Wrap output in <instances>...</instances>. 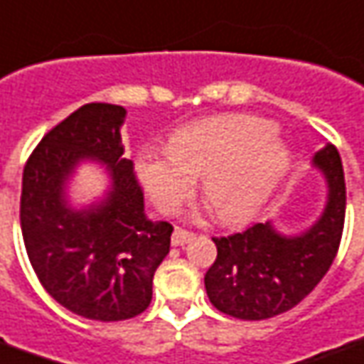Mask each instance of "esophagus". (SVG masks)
Instances as JSON below:
<instances>
[{"label":"esophagus","instance_id":"esophagus-1","mask_svg":"<svg viewBox=\"0 0 364 364\" xmlns=\"http://www.w3.org/2000/svg\"><path fill=\"white\" fill-rule=\"evenodd\" d=\"M192 237H194L192 232H186V230H182V228H176L174 234H172V245H184L188 244Z\"/></svg>","mask_w":364,"mask_h":364}]
</instances>
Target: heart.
<instances>
[{"label":"heart","instance_id":"obj_1","mask_svg":"<svg viewBox=\"0 0 364 364\" xmlns=\"http://www.w3.org/2000/svg\"><path fill=\"white\" fill-rule=\"evenodd\" d=\"M291 162L272 120L210 117L178 129L166 152H144L136 174L160 212H174L200 176L202 196L224 224L250 220L272 198Z\"/></svg>","mask_w":364,"mask_h":364}]
</instances>
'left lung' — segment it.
<instances>
[{
    "label": "left lung",
    "instance_id": "8db88e82",
    "mask_svg": "<svg viewBox=\"0 0 364 364\" xmlns=\"http://www.w3.org/2000/svg\"><path fill=\"white\" fill-rule=\"evenodd\" d=\"M313 166L327 180V202L311 228L285 235L265 222L242 234L212 237L218 257L204 283L218 311L245 321L282 315L303 301L329 272L347 208L339 150L327 144L313 156Z\"/></svg>",
    "mask_w": 364,
    "mask_h": 364
}]
</instances>
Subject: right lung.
Wrapping results in <instances>:
<instances>
[{
	"instance_id": "1",
	"label": "right lung",
	"mask_w": 364,
	"mask_h": 364,
	"mask_svg": "<svg viewBox=\"0 0 364 364\" xmlns=\"http://www.w3.org/2000/svg\"><path fill=\"white\" fill-rule=\"evenodd\" d=\"M124 117L119 105L89 102L49 130L23 168L19 210L25 250L45 291L65 309L107 323L149 307L174 230L144 214L132 160L122 156ZM87 159L109 170L111 186L101 200L75 208L66 188Z\"/></svg>"
}]
</instances>
